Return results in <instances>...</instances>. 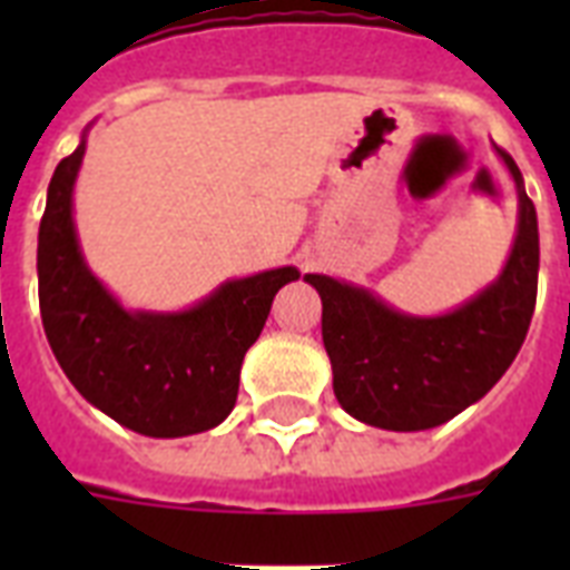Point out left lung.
<instances>
[{
    "mask_svg": "<svg viewBox=\"0 0 570 570\" xmlns=\"http://www.w3.org/2000/svg\"><path fill=\"white\" fill-rule=\"evenodd\" d=\"M518 191V227L500 275L438 316L396 311L331 275H304L322 298V343L346 414L387 432H423L485 396L512 366L539 293V218L521 168L494 145Z\"/></svg>",
    "mask_w": 570,
    "mask_h": 570,
    "instance_id": "obj_1",
    "label": "left lung"
}]
</instances>
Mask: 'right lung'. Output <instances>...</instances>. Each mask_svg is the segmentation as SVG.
<instances>
[{
	"label": "right lung",
	"mask_w": 570,
	"mask_h": 570,
	"mask_svg": "<svg viewBox=\"0 0 570 570\" xmlns=\"http://www.w3.org/2000/svg\"><path fill=\"white\" fill-rule=\"evenodd\" d=\"M61 159L38 230L40 320L49 348L97 411L147 438H186L227 420L239 370L295 266L230 277L183 311H129L94 275L76 233L73 189L88 145Z\"/></svg>",
	"instance_id": "1"
}]
</instances>
